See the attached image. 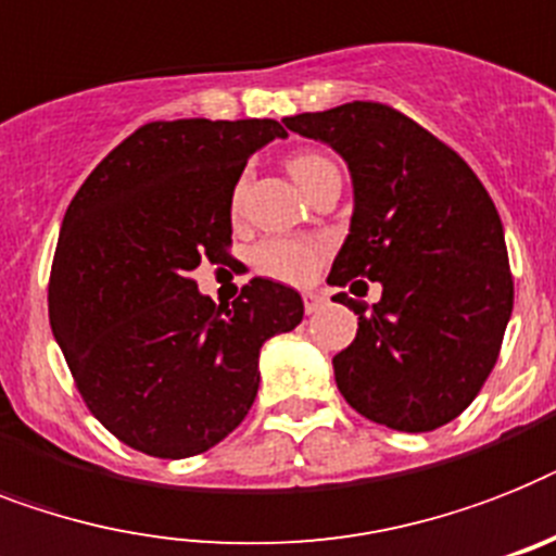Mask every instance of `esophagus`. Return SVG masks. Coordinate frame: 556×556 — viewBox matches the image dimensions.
I'll return each mask as SVG.
<instances>
[{"instance_id":"34e87169","label":"esophagus","mask_w":556,"mask_h":556,"mask_svg":"<svg viewBox=\"0 0 556 556\" xmlns=\"http://www.w3.org/2000/svg\"><path fill=\"white\" fill-rule=\"evenodd\" d=\"M324 304H327V295H324V292H304V309H306V315H312V312H318Z\"/></svg>"}]
</instances>
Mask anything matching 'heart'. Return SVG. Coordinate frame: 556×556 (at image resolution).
Listing matches in <instances>:
<instances>
[{"instance_id":"obj_1","label":"heart","mask_w":556,"mask_h":556,"mask_svg":"<svg viewBox=\"0 0 556 556\" xmlns=\"http://www.w3.org/2000/svg\"><path fill=\"white\" fill-rule=\"evenodd\" d=\"M289 176L295 178L301 190H309L324 173L338 169L327 155L320 153H298L289 159ZM244 199V181H238L232 192V206H241ZM327 255V244L315 238H273L255 250V267L269 278L287 283H306L320 267V261Z\"/></svg>"}]
</instances>
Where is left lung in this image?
Returning <instances> with one entry per match:
<instances>
[{
    "instance_id": "left-lung-1",
    "label": "left lung",
    "mask_w": 556,
    "mask_h": 556,
    "mask_svg": "<svg viewBox=\"0 0 556 556\" xmlns=\"http://www.w3.org/2000/svg\"><path fill=\"white\" fill-rule=\"evenodd\" d=\"M283 124L350 167L355 210L329 283L383 287L371 306L334 295L357 315L355 341L332 357L334 383L375 424L432 432L483 389L511 318L497 206L452 147L387 104L350 102Z\"/></svg>"
}]
</instances>
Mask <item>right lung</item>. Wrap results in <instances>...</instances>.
Returning <instances> with one entry per match:
<instances>
[{
    "instance_id": "1",
    "label": "right lung",
    "mask_w": 556,
    "mask_h": 556,
    "mask_svg": "<svg viewBox=\"0 0 556 556\" xmlns=\"http://www.w3.org/2000/svg\"><path fill=\"white\" fill-rule=\"evenodd\" d=\"M287 139L275 118H176L127 136L73 195L48 287L50 329L96 420L130 448L181 460L222 443L258 394V355L304 301L252 278L229 304L190 273L232 244L247 159Z\"/></svg>"
}]
</instances>
